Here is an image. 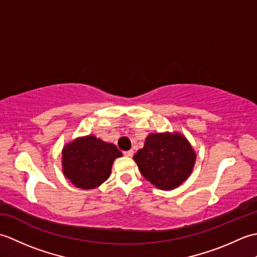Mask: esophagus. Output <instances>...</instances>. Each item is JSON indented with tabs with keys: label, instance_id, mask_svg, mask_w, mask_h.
Segmentation results:
<instances>
[{
	"label": "esophagus",
	"instance_id": "obj_1",
	"mask_svg": "<svg viewBox=\"0 0 257 257\" xmlns=\"http://www.w3.org/2000/svg\"><path fill=\"white\" fill-rule=\"evenodd\" d=\"M134 151L133 150H128V151H123V156L125 157H133Z\"/></svg>",
	"mask_w": 257,
	"mask_h": 257
}]
</instances>
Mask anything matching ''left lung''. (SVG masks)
<instances>
[{
	"label": "left lung",
	"instance_id": "1",
	"mask_svg": "<svg viewBox=\"0 0 257 257\" xmlns=\"http://www.w3.org/2000/svg\"><path fill=\"white\" fill-rule=\"evenodd\" d=\"M134 160L148 181L161 190H172L192 172L195 154L181 135L151 134Z\"/></svg>",
	"mask_w": 257,
	"mask_h": 257
}]
</instances>
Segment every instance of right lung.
<instances>
[{
    "label": "right lung",
    "mask_w": 257,
    "mask_h": 257,
    "mask_svg": "<svg viewBox=\"0 0 257 257\" xmlns=\"http://www.w3.org/2000/svg\"><path fill=\"white\" fill-rule=\"evenodd\" d=\"M121 156L112 144L92 136L78 138L63 150V171L76 187L94 189L109 178L113 160Z\"/></svg>",
    "instance_id": "right-lung-1"
}]
</instances>
